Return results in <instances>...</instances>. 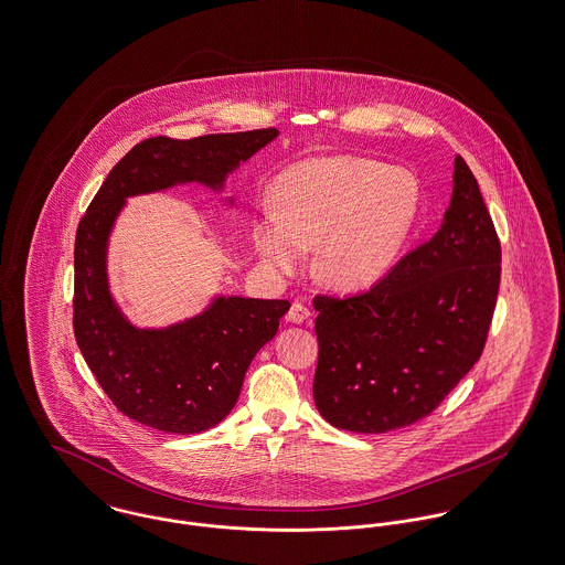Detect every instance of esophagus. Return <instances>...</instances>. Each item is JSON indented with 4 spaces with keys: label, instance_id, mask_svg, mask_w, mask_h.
<instances>
[{
    "label": "esophagus",
    "instance_id": "esophagus-1",
    "mask_svg": "<svg viewBox=\"0 0 565 565\" xmlns=\"http://www.w3.org/2000/svg\"><path fill=\"white\" fill-rule=\"evenodd\" d=\"M309 318H311V309L305 307L299 300L292 302V307H290V311H288V316H286V320L292 322V324H302V322H307Z\"/></svg>",
    "mask_w": 565,
    "mask_h": 565
}]
</instances>
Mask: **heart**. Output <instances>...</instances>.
Wrapping results in <instances>:
<instances>
[{
	"label": "heart",
	"instance_id": "b5f03b06",
	"mask_svg": "<svg viewBox=\"0 0 565 565\" xmlns=\"http://www.w3.org/2000/svg\"><path fill=\"white\" fill-rule=\"evenodd\" d=\"M275 211L254 222L266 265L292 273L305 249L318 248L316 275L354 292L380 281L412 233L420 190L412 174L354 156L311 158L284 170L273 188Z\"/></svg>",
	"mask_w": 565,
	"mask_h": 565
}]
</instances>
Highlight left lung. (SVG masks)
Instances as JSON below:
<instances>
[{
	"mask_svg": "<svg viewBox=\"0 0 565 565\" xmlns=\"http://www.w3.org/2000/svg\"><path fill=\"white\" fill-rule=\"evenodd\" d=\"M501 277V245L459 156L444 224L386 277L352 297L316 295L313 398L337 429L386 433L427 418L480 359Z\"/></svg>",
	"mask_w": 565,
	"mask_h": 565,
	"instance_id": "1",
	"label": "left lung"
}]
</instances>
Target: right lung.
<instances>
[{
  "label": "right lung",
  "instance_id": "1",
  "mask_svg": "<svg viewBox=\"0 0 565 565\" xmlns=\"http://www.w3.org/2000/svg\"><path fill=\"white\" fill-rule=\"evenodd\" d=\"M277 136L275 128L147 138L108 172L76 228L72 324L85 363L113 405L158 431H206L238 398L245 371L275 337L288 300L220 297L192 320L138 331L110 299L106 241L124 200L199 181L220 188L228 172Z\"/></svg>",
  "mask_w": 565,
  "mask_h": 565
}]
</instances>
